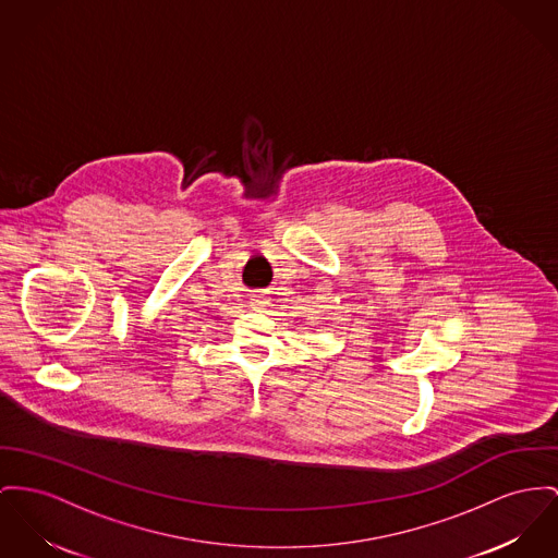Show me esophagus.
<instances>
[{
  "label": "esophagus",
  "mask_w": 558,
  "mask_h": 558,
  "mask_svg": "<svg viewBox=\"0 0 558 558\" xmlns=\"http://www.w3.org/2000/svg\"><path fill=\"white\" fill-rule=\"evenodd\" d=\"M264 304H266V300H264L262 294H252V296H250V306H252V308H262Z\"/></svg>",
  "instance_id": "esophagus-1"
}]
</instances>
